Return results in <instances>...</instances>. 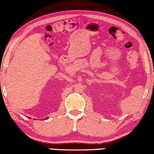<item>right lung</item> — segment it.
<instances>
[{"label":"right lung","instance_id":"obj_1","mask_svg":"<svg viewBox=\"0 0 154 154\" xmlns=\"http://www.w3.org/2000/svg\"><path fill=\"white\" fill-rule=\"evenodd\" d=\"M27 118H29V119H31L30 118H29V117H27ZM45 119H48V118H45Z\"/></svg>","mask_w":154,"mask_h":154}]
</instances>
